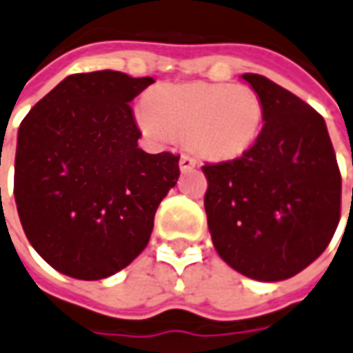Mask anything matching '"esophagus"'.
Segmentation results:
<instances>
[{
	"mask_svg": "<svg viewBox=\"0 0 353 353\" xmlns=\"http://www.w3.org/2000/svg\"><path fill=\"white\" fill-rule=\"evenodd\" d=\"M196 163L198 161H196L194 157H190V155H182L181 163H179V165H181V171L186 172V171H192V169L196 167Z\"/></svg>",
	"mask_w": 353,
	"mask_h": 353,
	"instance_id": "esophagus-1",
	"label": "esophagus"
}]
</instances>
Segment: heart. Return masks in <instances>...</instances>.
<instances>
[{"mask_svg":"<svg viewBox=\"0 0 353 353\" xmlns=\"http://www.w3.org/2000/svg\"><path fill=\"white\" fill-rule=\"evenodd\" d=\"M136 121L152 136L184 138L192 152L211 161L246 153L263 125V101L242 84H161L148 92Z\"/></svg>","mask_w":353,"mask_h":353,"instance_id":"heart-1","label":"heart"}]
</instances>
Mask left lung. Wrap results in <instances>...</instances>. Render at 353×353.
I'll return each instance as SVG.
<instances>
[{"label": "left lung", "instance_id": "8db88e82", "mask_svg": "<svg viewBox=\"0 0 353 353\" xmlns=\"http://www.w3.org/2000/svg\"><path fill=\"white\" fill-rule=\"evenodd\" d=\"M242 79L265 125L236 159L205 163L203 198L217 254L234 271L276 283L303 271L334 236L342 179L325 119L261 74Z\"/></svg>", "mask_w": 353, "mask_h": 353}]
</instances>
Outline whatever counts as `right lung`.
Segmentation results:
<instances>
[{
	"label": "right lung",
	"mask_w": 353,
	"mask_h": 353,
	"mask_svg": "<svg viewBox=\"0 0 353 353\" xmlns=\"http://www.w3.org/2000/svg\"><path fill=\"white\" fill-rule=\"evenodd\" d=\"M153 84L119 70L70 74L19 126L14 201L24 234L59 273L99 281L148 246L179 181V155L145 153L128 101Z\"/></svg>",
	"instance_id": "obj_1"
}]
</instances>
